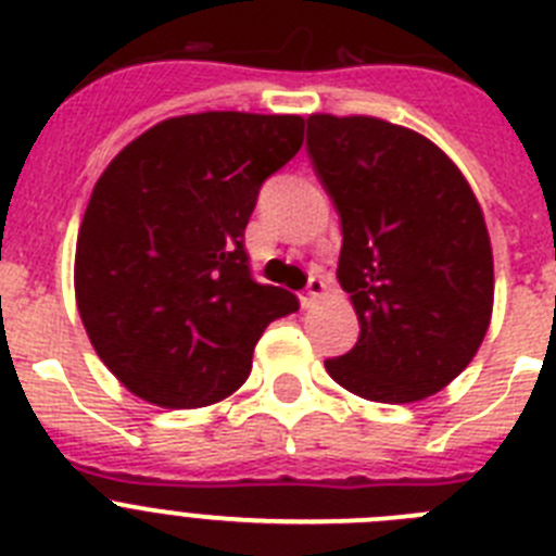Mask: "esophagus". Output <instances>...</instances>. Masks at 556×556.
<instances>
[{"label": "esophagus", "instance_id": "obj_1", "mask_svg": "<svg viewBox=\"0 0 556 556\" xmlns=\"http://www.w3.org/2000/svg\"><path fill=\"white\" fill-rule=\"evenodd\" d=\"M324 296H327V282H324L321 277H309L307 290H304V296H302L304 307H313V304Z\"/></svg>", "mask_w": 556, "mask_h": 556}]
</instances>
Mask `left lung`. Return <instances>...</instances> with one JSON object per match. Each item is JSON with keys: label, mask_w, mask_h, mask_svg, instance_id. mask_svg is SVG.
I'll return each mask as SVG.
<instances>
[{"label": "left lung", "mask_w": 556, "mask_h": 556, "mask_svg": "<svg viewBox=\"0 0 556 556\" xmlns=\"http://www.w3.org/2000/svg\"><path fill=\"white\" fill-rule=\"evenodd\" d=\"M307 154L343 229L338 279L359 321L329 377L363 399L421 402L471 363L493 313L482 207L429 138L371 116L307 118Z\"/></svg>", "instance_id": "left-lung-1"}]
</instances>
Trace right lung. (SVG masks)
<instances>
[{
  "label": "right lung",
  "mask_w": 556,
  "mask_h": 556,
  "mask_svg": "<svg viewBox=\"0 0 556 556\" xmlns=\"http://www.w3.org/2000/svg\"><path fill=\"white\" fill-rule=\"evenodd\" d=\"M302 116L193 113L135 138L99 177L74 260L79 318L135 396L207 407L247 382L260 334L299 299L252 277L243 229L302 149Z\"/></svg>",
  "instance_id": "right-lung-1"
}]
</instances>
